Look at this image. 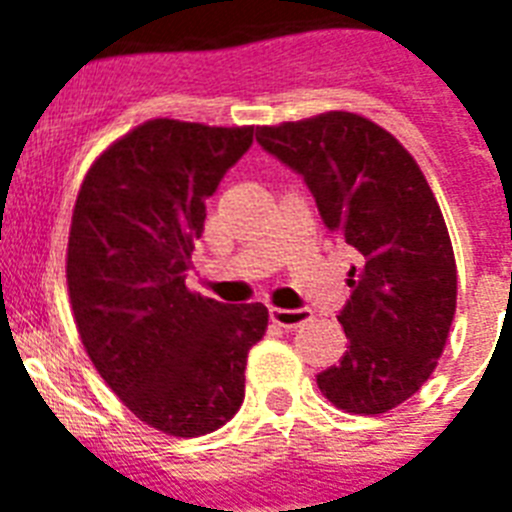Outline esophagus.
<instances>
[{
    "label": "esophagus",
    "instance_id": "obj_1",
    "mask_svg": "<svg viewBox=\"0 0 512 512\" xmlns=\"http://www.w3.org/2000/svg\"><path fill=\"white\" fill-rule=\"evenodd\" d=\"M269 320L274 325H279V328H300V325L310 323L312 315L310 310H282V307H271L269 310Z\"/></svg>",
    "mask_w": 512,
    "mask_h": 512
}]
</instances>
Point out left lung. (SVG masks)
<instances>
[{"mask_svg": "<svg viewBox=\"0 0 512 512\" xmlns=\"http://www.w3.org/2000/svg\"><path fill=\"white\" fill-rule=\"evenodd\" d=\"M266 153L305 179L320 220L359 253L338 312L341 364L318 374L336 408L379 415L433 374L456 310V261L438 202L395 135L354 112L256 128Z\"/></svg>", "mask_w": 512, "mask_h": 512, "instance_id": "left-lung-1", "label": "left lung"}]
</instances>
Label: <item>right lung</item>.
Masks as SVG:
<instances>
[{
  "label": "right lung",
  "instance_id": "add662e5",
  "mask_svg": "<svg viewBox=\"0 0 512 512\" xmlns=\"http://www.w3.org/2000/svg\"><path fill=\"white\" fill-rule=\"evenodd\" d=\"M253 128L148 120L89 169L69 233L71 310L99 377L143 423L179 438L228 423L269 310L187 289L205 202Z\"/></svg>",
  "mask_w": 512,
  "mask_h": 512
}]
</instances>
